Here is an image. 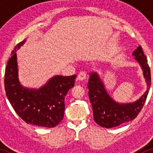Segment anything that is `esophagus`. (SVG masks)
Masks as SVG:
<instances>
[{
    "label": "esophagus",
    "mask_w": 153,
    "mask_h": 153,
    "mask_svg": "<svg viewBox=\"0 0 153 153\" xmlns=\"http://www.w3.org/2000/svg\"><path fill=\"white\" fill-rule=\"evenodd\" d=\"M86 78V73L85 72H81L77 76V79L79 81H83Z\"/></svg>",
    "instance_id": "esophagus-1"
}]
</instances>
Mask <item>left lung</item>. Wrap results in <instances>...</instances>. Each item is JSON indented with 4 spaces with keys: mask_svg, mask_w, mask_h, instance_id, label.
Listing matches in <instances>:
<instances>
[{
    "mask_svg": "<svg viewBox=\"0 0 153 153\" xmlns=\"http://www.w3.org/2000/svg\"><path fill=\"white\" fill-rule=\"evenodd\" d=\"M132 55L135 56L134 59L141 65L148 85L145 93L133 103L119 104L115 102L108 95L97 73L90 74L88 83V95L93 111L94 120L100 126L111 128L132 120L137 118L145 104L151 84L150 70L141 46L138 47Z\"/></svg>",
    "mask_w": 153,
    "mask_h": 153,
    "instance_id": "left-lung-1",
    "label": "left lung"
}]
</instances>
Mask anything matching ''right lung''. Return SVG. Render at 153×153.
Wrapping results in <instances>:
<instances>
[{"label":"right lung","instance_id":"right-lung-1","mask_svg":"<svg viewBox=\"0 0 153 153\" xmlns=\"http://www.w3.org/2000/svg\"><path fill=\"white\" fill-rule=\"evenodd\" d=\"M25 42L16 45L6 65L4 79L6 96L15 112L26 123L51 128L63 118L65 97L74 87L76 75L55 76L39 89L22 86L18 78L16 51Z\"/></svg>","mask_w":153,"mask_h":153}]
</instances>
